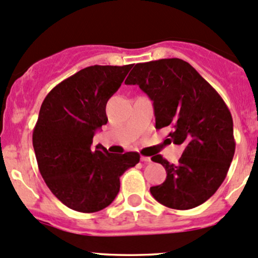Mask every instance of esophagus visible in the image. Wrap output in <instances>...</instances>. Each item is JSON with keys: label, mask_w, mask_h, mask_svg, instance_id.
I'll list each match as a JSON object with an SVG mask.
<instances>
[{"label": "esophagus", "mask_w": 258, "mask_h": 258, "mask_svg": "<svg viewBox=\"0 0 258 258\" xmlns=\"http://www.w3.org/2000/svg\"><path fill=\"white\" fill-rule=\"evenodd\" d=\"M141 161H143V163H151L152 159L149 157H144V155H142V157H141Z\"/></svg>", "instance_id": "obj_1"}]
</instances>
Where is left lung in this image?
Masks as SVG:
<instances>
[{
	"mask_svg": "<svg viewBox=\"0 0 258 258\" xmlns=\"http://www.w3.org/2000/svg\"><path fill=\"white\" fill-rule=\"evenodd\" d=\"M124 84H137L153 100L155 128L170 127L169 140L183 144L179 164L160 154L152 160L166 179L151 187L165 207L191 209L216 194L235 153L233 117L222 97L188 62L180 58L137 63Z\"/></svg>",
	"mask_w": 258,
	"mask_h": 258,
	"instance_id": "obj_1",
	"label": "left lung"
}]
</instances>
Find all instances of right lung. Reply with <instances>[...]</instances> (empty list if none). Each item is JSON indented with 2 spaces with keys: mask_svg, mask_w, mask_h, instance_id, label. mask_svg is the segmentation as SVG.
<instances>
[{
  "mask_svg": "<svg viewBox=\"0 0 258 258\" xmlns=\"http://www.w3.org/2000/svg\"><path fill=\"white\" fill-rule=\"evenodd\" d=\"M132 64L87 67L58 83L42 101L33 131L39 171L64 206L82 213L104 209L117 196L120 177L140 161L137 152L109 153L93 147L106 124V103Z\"/></svg>",
  "mask_w": 258,
  "mask_h": 258,
  "instance_id": "obj_1",
  "label": "right lung"
}]
</instances>
